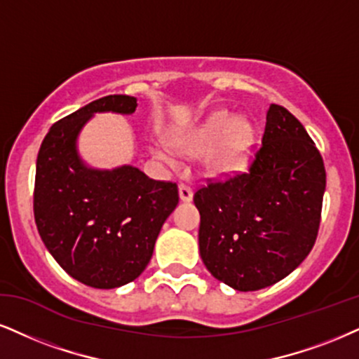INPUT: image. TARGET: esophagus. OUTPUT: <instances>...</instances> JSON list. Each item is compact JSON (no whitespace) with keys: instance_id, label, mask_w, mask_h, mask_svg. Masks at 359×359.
<instances>
[{"instance_id":"34e87169","label":"esophagus","mask_w":359,"mask_h":359,"mask_svg":"<svg viewBox=\"0 0 359 359\" xmlns=\"http://www.w3.org/2000/svg\"><path fill=\"white\" fill-rule=\"evenodd\" d=\"M178 191H180V200H181V201L188 203V201L193 200V191H191V188H188L187 184H180Z\"/></svg>"}]
</instances>
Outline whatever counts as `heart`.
<instances>
[{"instance_id": "b5f03b06", "label": "heart", "mask_w": 359, "mask_h": 359, "mask_svg": "<svg viewBox=\"0 0 359 359\" xmlns=\"http://www.w3.org/2000/svg\"><path fill=\"white\" fill-rule=\"evenodd\" d=\"M176 143L188 154H201L213 147L206 158L208 170L216 175H229L250 156L255 143V128L248 118L233 116L231 113L221 109L211 113L198 126L180 135ZM151 151L168 165L178 163L176 153L166 146L153 144Z\"/></svg>"}]
</instances>
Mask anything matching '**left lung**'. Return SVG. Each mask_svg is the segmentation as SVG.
Instances as JSON below:
<instances>
[{
    "label": "left lung",
    "mask_w": 359,
    "mask_h": 359,
    "mask_svg": "<svg viewBox=\"0 0 359 359\" xmlns=\"http://www.w3.org/2000/svg\"><path fill=\"white\" fill-rule=\"evenodd\" d=\"M325 189L313 140L286 108L271 104L250 170L194 193L208 271L236 291L281 281L315 245Z\"/></svg>",
    "instance_id": "8db88e82"
}]
</instances>
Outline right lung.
<instances>
[{
  "label": "right lung",
  "instance_id": "right-lung-1",
  "mask_svg": "<svg viewBox=\"0 0 359 359\" xmlns=\"http://www.w3.org/2000/svg\"><path fill=\"white\" fill-rule=\"evenodd\" d=\"M138 101L109 95L55 123L36 159L34 221L53 258L69 276L100 290L140 276L178 205V188L136 166L100 170L78 149L79 133L96 113L133 114Z\"/></svg>",
  "mask_w": 359,
  "mask_h": 359
}]
</instances>
